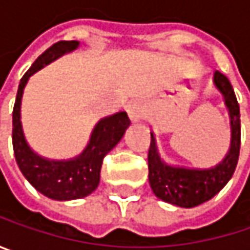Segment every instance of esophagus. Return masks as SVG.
I'll use <instances>...</instances> for the list:
<instances>
[{"instance_id":"34e87169","label":"esophagus","mask_w":250,"mask_h":250,"mask_svg":"<svg viewBox=\"0 0 250 250\" xmlns=\"http://www.w3.org/2000/svg\"><path fill=\"white\" fill-rule=\"evenodd\" d=\"M127 114L133 123H137V122H140V119L145 114V105L140 101H133L127 107Z\"/></svg>"}]
</instances>
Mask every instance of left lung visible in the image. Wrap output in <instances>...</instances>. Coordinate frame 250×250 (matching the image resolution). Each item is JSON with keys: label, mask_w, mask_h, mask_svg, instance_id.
<instances>
[{"label": "left lung", "mask_w": 250, "mask_h": 250, "mask_svg": "<svg viewBox=\"0 0 250 250\" xmlns=\"http://www.w3.org/2000/svg\"><path fill=\"white\" fill-rule=\"evenodd\" d=\"M213 83L222 94L230 119V146L226 156L211 168H187L171 165L161 158L155 133L150 131L147 155L149 184L153 194L169 204L182 208L197 207L211 200L233 176L240 152V111L230 81L214 72Z\"/></svg>", "instance_id": "left-lung-1"}]
</instances>
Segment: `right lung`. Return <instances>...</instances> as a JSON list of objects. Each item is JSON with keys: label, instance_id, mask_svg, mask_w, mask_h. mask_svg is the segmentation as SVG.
Returning a JSON list of instances; mask_svg holds the SVG:
<instances>
[{"label": "right lung", "instance_id": "add662e5", "mask_svg": "<svg viewBox=\"0 0 250 250\" xmlns=\"http://www.w3.org/2000/svg\"><path fill=\"white\" fill-rule=\"evenodd\" d=\"M79 47V42H58L40 55L20 81L13 110V147L24 178L43 195L56 201L78 200L94 192L100 184L104 156L123 139L130 120L120 111L101 119L94 125L85 149L71 159H49L36 153L27 143L21 125V100L30 76L58 58Z\"/></svg>", "mask_w": 250, "mask_h": 250}]
</instances>
